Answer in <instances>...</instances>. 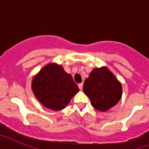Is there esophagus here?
Returning <instances> with one entry per match:
<instances>
[{
    "label": "esophagus",
    "instance_id": "esophagus-1",
    "mask_svg": "<svg viewBox=\"0 0 149 149\" xmlns=\"http://www.w3.org/2000/svg\"><path fill=\"white\" fill-rule=\"evenodd\" d=\"M78 87L80 89V90H82L83 89V84H78Z\"/></svg>",
    "mask_w": 149,
    "mask_h": 149
}]
</instances>
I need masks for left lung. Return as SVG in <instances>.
Returning <instances> with one entry per match:
<instances>
[{"instance_id": "left-lung-1", "label": "left lung", "mask_w": 149, "mask_h": 149, "mask_svg": "<svg viewBox=\"0 0 149 149\" xmlns=\"http://www.w3.org/2000/svg\"><path fill=\"white\" fill-rule=\"evenodd\" d=\"M83 89L92 106L100 111L115 106L122 95V84L106 66L94 68L84 81Z\"/></svg>"}]
</instances>
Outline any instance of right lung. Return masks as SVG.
<instances>
[{"label": "right lung", "mask_w": 149, "mask_h": 149, "mask_svg": "<svg viewBox=\"0 0 149 149\" xmlns=\"http://www.w3.org/2000/svg\"><path fill=\"white\" fill-rule=\"evenodd\" d=\"M38 101L50 110L58 111L65 108L79 88L70 74L57 63H48L33 77L31 83Z\"/></svg>", "instance_id": "obj_1"}]
</instances>
